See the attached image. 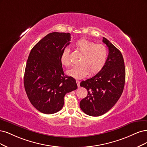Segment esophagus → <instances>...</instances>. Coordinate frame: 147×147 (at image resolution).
I'll return each mask as SVG.
<instances>
[{"label": "esophagus", "instance_id": "34e87169", "mask_svg": "<svg viewBox=\"0 0 147 147\" xmlns=\"http://www.w3.org/2000/svg\"><path fill=\"white\" fill-rule=\"evenodd\" d=\"M76 83H77L78 86L79 87L80 86V81H79V80H76Z\"/></svg>", "mask_w": 147, "mask_h": 147}]
</instances>
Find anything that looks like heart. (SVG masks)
I'll use <instances>...</instances> for the list:
<instances>
[{
	"label": "heart",
	"mask_w": 147,
	"mask_h": 147,
	"mask_svg": "<svg viewBox=\"0 0 147 147\" xmlns=\"http://www.w3.org/2000/svg\"><path fill=\"white\" fill-rule=\"evenodd\" d=\"M76 48L82 54L80 65L67 71L69 76L75 79H82L90 72L94 75L100 72L105 67L108 57V51L102 44H96L87 39H80L76 42ZM60 61L65 67L71 65L70 51L65 48L60 55Z\"/></svg>",
	"instance_id": "1"
}]
</instances>
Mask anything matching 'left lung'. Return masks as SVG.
Returning a JSON list of instances; mask_svg holds the SVG:
<instances>
[{"instance_id": "obj_1", "label": "left lung", "mask_w": 147, "mask_h": 147, "mask_svg": "<svg viewBox=\"0 0 147 147\" xmlns=\"http://www.w3.org/2000/svg\"><path fill=\"white\" fill-rule=\"evenodd\" d=\"M102 42L109 49L105 67L93 77L80 84L88 91L87 96L80 102V107L93 117L105 114L115 105L125 82V67L121 52L106 38H102Z\"/></svg>"}]
</instances>
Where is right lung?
I'll list each match as a JSON object with an SVG mask.
<instances>
[{
  "label": "right lung",
  "mask_w": 147,
  "mask_h": 147,
  "mask_svg": "<svg viewBox=\"0 0 147 147\" xmlns=\"http://www.w3.org/2000/svg\"><path fill=\"white\" fill-rule=\"evenodd\" d=\"M69 33H50L34 46L26 66L24 84L35 109L45 114L60 111L67 93L77 89L76 80L64 75L60 55L70 44Z\"/></svg>",
  "instance_id": "obj_1"
}]
</instances>
